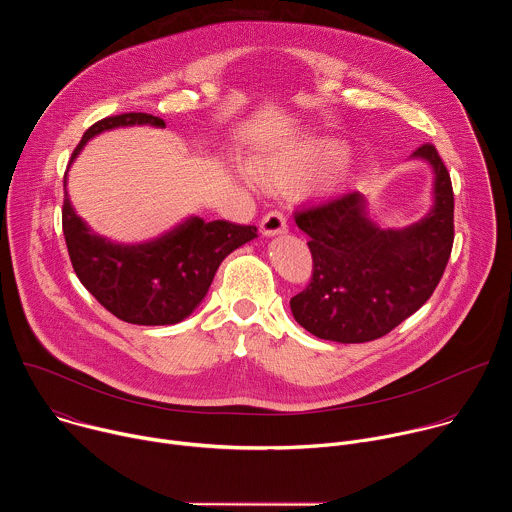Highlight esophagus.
I'll return each instance as SVG.
<instances>
[{
    "instance_id": "obj_1",
    "label": "esophagus",
    "mask_w": 512,
    "mask_h": 512,
    "mask_svg": "<svg viewBox=\"0 0 512 512\" xmlns=\"http://www.w3.org/2000/svg\"><path fill=\"white\" fill-rule=\"evenodd\" d=\"M285 231H287V221H285L283 212L271 210V212H267V214L263 216V221H261V233H263L265 237H277V235H283Z\"/></svg>"
}]
</instances>
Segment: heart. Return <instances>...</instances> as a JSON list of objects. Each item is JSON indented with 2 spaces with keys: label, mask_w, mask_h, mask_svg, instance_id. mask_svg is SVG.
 <instances>
[{
  "label": "heart",
  "mask_w": 512,
  "mask_h": 512,
  "mask_svg": "<svg viewBox=\"0 0 512 512\" xmlns=\"http://www.w3.org/2000/svg\"><path fill=\"white\" fill-rule=\"evenodd\" d=\"M350 158V150L338 141H316L300 145L296 150L269 154L253 164V176L267 188L291 190L300 188L320 174L342 168Z\"/></svg>",
  "instance_id": "b5f03b06"
}]
</instances>
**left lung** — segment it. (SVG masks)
I'll return each mask as SVG.
<instances>
[{
  "mask_svg": "<svg viewBox=\"0 0 512 512\" xmlns=\"http://www.w3.org/2000/svg\"><path fill=\"white\" fill-rule=\"evenodd\" d=\"M411 160L433 172V204L419 221L381 227L360 192L296 212L310 241V285L289 302L296 322L310 334L356 344L389 334L433 294L454 243V192L450 174L429 143Z\"/></svg>",
  "mask_w": 512,
  "mask_h": 512,
  "instance_id": "left-lung-1",
  "label": "left lung"
}]
</instances>
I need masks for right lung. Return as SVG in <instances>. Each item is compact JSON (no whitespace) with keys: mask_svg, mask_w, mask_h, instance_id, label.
<instances>
[{"mask_svg":"<svg viewBox=\"0 0 512 512\" xmlns=\"http://www.w3.org/2000/svg\"><path fill=\"white\" fill-rule=\"evenodd\" d=\"M133 125L166 127L162 119L148 113L101 119L85 131L70 164L95 135ZM62 231L81 283L113 316L137 326H170L188 318L206 298L223 259L257 237L255 227L227 221L206 223L204 218L190 214L154 239L113 241L95 233L72 208L66 176Z\"/></svg>","mask_w":512,"mask_h":512,"instance_id":"right-lung-1","label":"right lung"}]
</instances>
